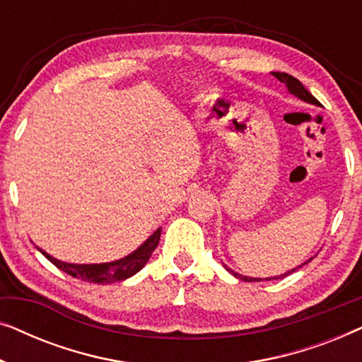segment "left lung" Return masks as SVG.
<instances>
[{"label": "left lung", "mask_w": 362, "mask_h": 362, "mask_svg": "<svg viewBox=\"0 0 362 362\" xmlns=\"http://www.w3.org/2000/svg\"><path fill=\"white\" fill-rule=\"evenodd\" d=\"M272 76H275L276 78H279L280 82H284L285 86H286V88H288V92L290 93H293L295 97H298V98H301V100H305V102H308V103H313V105H321V103L316 100V98L311 95V93L306 90V88L303 87V83H301L298 78H295L293 76H290V74H285V72H272ZM311 260V259H310ZM305 265V264H303ZM226 267V265H224ZM301 267V265H300ZM298 267V269H300ZM227 269V267H226ZM230 272L232 275L234 276H237V279H240V280H244V281H260L259 279H252V276H244V275H239V274H235L234 270H230V269H227ZM296 269H293V270H290V272H286V274H284V275H279V276H274V280H276V279H284V276H286V275H290V274H293ZM267 280H270V279H267Z\"/></svg>", "instance_id": "1"}]
</instances>
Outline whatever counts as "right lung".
Returning a JSON list of instances; mask_svg holds the SVG:
<instances>
[{"instance_id":"right-lung-1","label":"right lung","mask_w":362,"mask_h":362,"mask_svg":"<svg viewBox=\"0 0 362 362\" xmlns=\"http://www.w3.org/2000/svg\"><path fill=\"white\" fill-rule=\"evenodd\" d=\"M160 235H161V229L155 230V234L150 235L146 239V242L143 245L138 247L135 252H132L130 255L123 257L120 260L115 262H108V264H92V265H86V264H67V262H61L57 259H54L44 252L42 249L37 250L46 257L49 262H52L57 269H61L62 272H66L74 279L88 281V284H115V281H122L130 279L140 272L150 257L153 254V250L156 249L158 242H160Z\"/></svg>"}]
</instances>
